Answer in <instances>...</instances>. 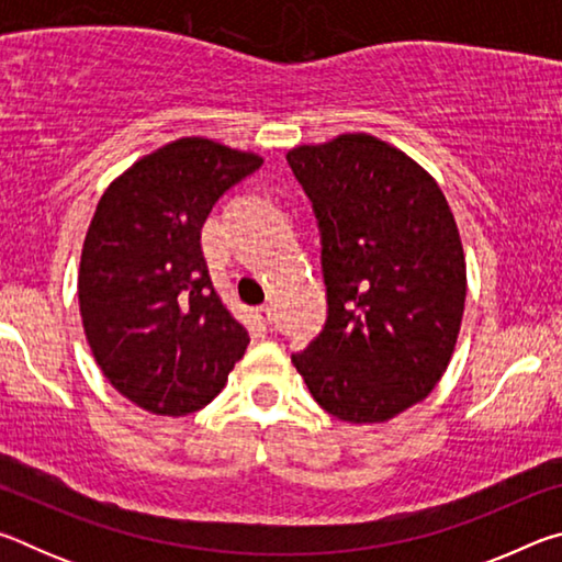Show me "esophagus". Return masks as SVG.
Returning a JSON list of instances; mask_svg holds the SVG:
<instances>
[{
    "mask_svg": "<svg viewBox=\"0 0 562 562\" xmlns=\"http://www.w3.org/2000/svg\"><path fill=\"white\" fill-rule=\"evenodd\" d=\"M255 317H258V322L262 327H270L272 325V310L270 307H258L255 310Z\"/></svg>",
    "mask_w": 562,
    "mask_h": 562,
    "instance_id": "esophagus-1",
    "label": "esophagus"
}]
</instances>
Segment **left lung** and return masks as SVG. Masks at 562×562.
Masks as SVG:
<instances>
[{
  "label": "left lung",
  "instance_id": "8db88e82",
  "mask_svg": "<svg viewBox=\"0 0 562 562\" xmlns=\"http://www.w3.org/2000/svg\"><path fill=\"white\" fill-rule=\"evenodd\" d=\"M315 211L327 322L292 355L327 414L389 422L439 384L459 339L465 260L441 188L367 133L288 154Z\"/></svg>",
  "mask_w": 562,
  "mask_h": 562
}]
</instances>
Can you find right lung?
Returning <instances> with one entry per match:
<instances>
[{
	"mask_svg": "<svg viewBox=\"0 0 562 562\" xmlns=\"http://www.w3.org/2000/svg\"><path fill=\"white\" fill-rule=\"evenodd\" d=\"M262 158L178 138L103 190L81 250L79 310L116 392L160 416L223 392L250 337L213 288L201 247L213 205Z\"/></svg>",
	"mask_w": 562,
	"mask_h": 562,
	"instance_id": "right-lung-1",
	"label": "right lung"
}]
</instances>
